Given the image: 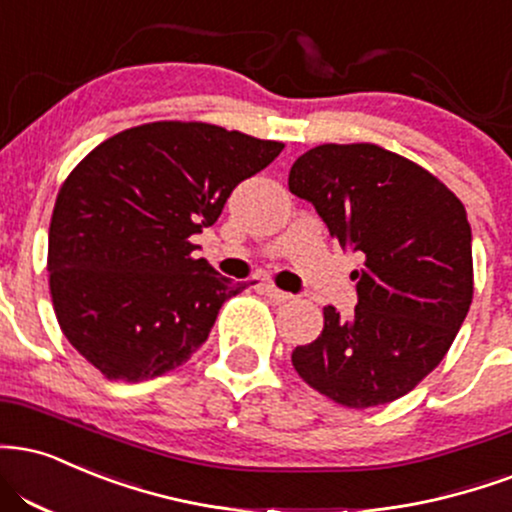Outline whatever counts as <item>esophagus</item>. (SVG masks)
Instances as JSON below:
<instances>
[{"mask_svg": "<svg viewBox=\"0 0 512 512\" xmlns=\"http://www.w3.org/2000/svg\"><path fill=\"white\" fill-rule=\"evenodd\" d=\"M262 293L267 295L269 300H274V303H291L293 300V295L291 293H286V291H279V288L276 286H272V283H262Z\"/></svg>", "mask_w": 512, "mask_h": 512, "instance_id": "1", "label": "esophagus"}]
</instances>
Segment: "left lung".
Segmentation results:
<instances>
[{"instance_id": "1", "label": "left lung", "mask_w": 512, "mask_h": 512, "mask_svg": "<svg viewBox=\"0 0 512 512\" xmlns=\"http://www.w3.org/2000/svg\"><path fill=\"white\" fill-rule=\"evenodd\" d=\"M288 190L360 255L355 315L324 307V329L293 350L307 386L365 410L415 389L443 360L472 305V231L434 174L374 143H326L295 159Z\"/></svg>"}]
</instances>
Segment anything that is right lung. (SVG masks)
I'll return each mask as SVG.
<instances>
[{"instance_id":"1","label":"right lung","mask_w":512,"mask_h":512,"mask_svg":"<svg viewBox=\"0 0 512 512\" xmlns=\"http://www.w3.org/2000/svg\"><path fill=\"white\" fill-rule=\"evenodd\" d=\"M283 143L202 121H155L100 143L61 183L47 272L57 322L109 381H147L190 360L240 293L195 260L231 190Z\"/></svg>"}]
</instances>
